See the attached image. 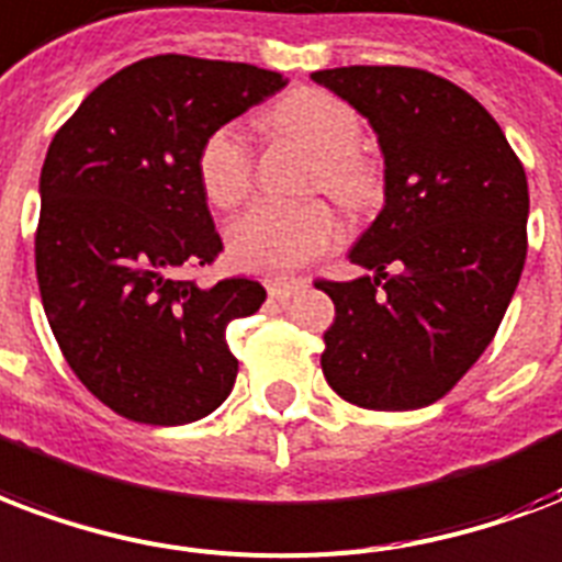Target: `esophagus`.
I'll list each match as a JSON object with an SVG mask.
<instances>
[{"instance_id":"obj_1","label":"esophagus","mask_w":562,"mask_h":562,"mask_svg":"<svg viewBox=\"0 0 562 562\" xmlns=\"http://www.w3.org/2000/svg\"><path fill=\"white\" fill-rule=\"evenodd\" d=\"M303 289V282H289V280H271L268 282V294L273 300H289L294 291Z\"/></svg>"}]
</instances>
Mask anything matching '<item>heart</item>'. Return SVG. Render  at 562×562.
<instances>
[{
	"label": "heart",
	"mask_w": 562,
	"mask_h": 562,
	"mask_svg": "<svg viewBox=\"0 0 562 562\" xmlns=\"http://www.w3.org/2000/svg\"><path fill=\"white\" fill-rule=\"evenodd\" d=\"M271 126L315 156L312 188L341 209L359 212L374 203L380 179L357 149L359 117L348 102L318 88L285 93L268 114ZM205 196L233 209L252 186V153L235 126L214 128L196 156ZM338 238L336 217L324 203H256L235 217L226 233L229 256L244 271L289 273L327 252Z\"/></svg>",
	"instance_id": "1"
}]
</instances>
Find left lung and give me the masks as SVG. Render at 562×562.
<instances>
[{
  "mask_svg": "<svg viewBox=\"0 0 562 562\" xmlns=\"http://www.w3.org/2000/svg\"><path fill=\"white\" fill-rule=\"evenodd\" d=\"M312 81L371 123L383 209L348 259L371 273L315 282L336 303L321 368L366 409L448 395L490 348L528 256V177L490 111L415 67H336Z\"/></svg>",
  "mask_w": 562,
  "mask_h": 562,
  "instance_id": "left-lung-1",
  "label": "left lung"
}]
</instances>
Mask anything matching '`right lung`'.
Here are the masks:
<instances>
[{
	"label": "right lung",
	"mask_w": 562,
	"mask_h": 562,
	"mask_svg": "<svg viewBox=\"0 0 562 562\" xmlns=\"http://www.w3.org/2000/svg\"><path fill=\"white\" fill-rule=\"evenodd\" d=\"M285 85L252 64L156 55L102 81L49 144L34 238L43 310L76 376L123 418L191 424L233 392L224 329L265 289L179 277L224 250L196 156Z\"/></svg>",
	"instance_id": "obj_1"
}]
</instances>
